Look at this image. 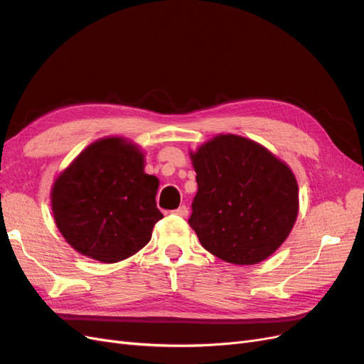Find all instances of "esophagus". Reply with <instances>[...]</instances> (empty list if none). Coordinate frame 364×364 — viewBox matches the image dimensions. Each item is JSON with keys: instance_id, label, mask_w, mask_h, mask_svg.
I'll use <instances>...</instances> for the list:
<instances>
[{"instance_id": "34e87169", "label": "esophagus", "mask_w": 364, "mask_h": 364, "mask_svg": "<svg viewBox=\"0 0 364 364\" xmlns=\"http://www.w3.org/2000/svg\"><path fill=\"white\" fill-rule=\"evenodd\" d=\"M173 213H174L176 215L182 217V218H186V217H188V208H186L185 205H182V206H179L178 209H174Z\"/></svg>"}]
</instances>
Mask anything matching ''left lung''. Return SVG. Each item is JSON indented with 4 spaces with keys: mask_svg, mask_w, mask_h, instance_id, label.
I'll return each mask as SVG.
<instances>
[{
    "mask_svg": "<svg viewBox=\"0 0 364 364\" xmlns=\"http://www.w3.org/2000/svg\"><path fill=\"white\" fill-rule=\"evenodd\" d=\"M190 158L199 190L188 223L200 245L238 266L269 258L299 213V188L289 165L232 134L206 141Z\"/></svg>",
    "mask_w": 364,
    "mask_h": 364,
    "instance_id": "left-lung-1",
    "label": "left lung"
}]
</instances>
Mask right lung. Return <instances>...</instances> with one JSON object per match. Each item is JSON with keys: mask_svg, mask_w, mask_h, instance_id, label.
Listing matches in <instances>:
<instances>
[{"mask_svg": "<svg viewBox=\"0 0 364 364\" xmlns=\"http://www.w3.org/2000/svg\"><path fill=\"white\" fill-rule=\"evenodd\" d=\"M159 179L144 153L121 136L97 139L53 183L51 209L67 243L82 255L118 262L144 247L158 220Z\"/></svg>", "mask_w": 364, "mask_h": 364, "instance_id": "right-lung-1", "label": "right lung"}]
</instances>
